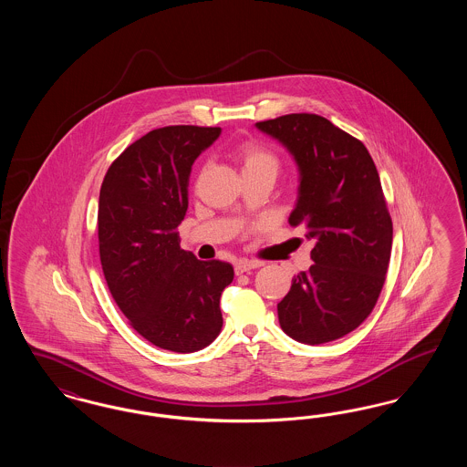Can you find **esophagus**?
I'll return each mask as SVG.
<instances>
[{"label": "esophagus", "mask_w": 467, "mask_h": 467, "mask_svg": "<svg viewBox=\"0 0 467 467\" xmlns=\"http://www.w3.org/2000/svg\"><path fill=\"white\" fill-rule=\"evenodd\" d=\"M259 266H261V263H255V261H238L234 265V271H236V275H244V273H248Z\"/></svg>", "instance_id": "esophagus-1"}]
</instances>
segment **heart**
I'll use <instances>...</instances> for the list:
<instances>
[{
  "label": "heart",
  "instance_id": "obj_1",
  "mask_svg": "<svg viewBox=\"0 0 467 467\" xmlns=\"http://www.w3.org/2000/svg\"><path fill=\"white\" fill-rule=\"evenodd\" d=\"M238 161L242 164L244 175L246 173H261L267 171L276 175L280 168V161L276 154L267 149L266 145L257 143V141H246L238 149Z\"/></svg>",
  "mask_w": 467,
  "mask_h": 467
}]
</instances>
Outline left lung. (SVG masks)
<instances>
[{
	"label": "left lung",
	"mask_w": 467,
	"mask_h": 467,
	"mask_svg": "<svg viewBox=\"0 0 467 467\" xmlns=\"http://www.w3.org/2000/svg\"><path fill=\"white\" fill-rule=\"evenodd\" d=\"M278 140L299 171L289 223L315 240L308 271L278 303L284 333L306 345L358 327L377 305L392 250V221L377 166L362 141L315 113L257 122Z\"/></svg>",
	"instance_id": "8db88e82"
}]
</instances>
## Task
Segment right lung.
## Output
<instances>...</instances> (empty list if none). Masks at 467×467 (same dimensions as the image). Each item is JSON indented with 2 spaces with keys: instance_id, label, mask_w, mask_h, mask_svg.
Here are the masks:
<instances>
[{
  "instance_id": "obj_1",
  "label": "right lung",
  "mask_w": 467,
  "mask_h": 467,
  "mask_svg": "<svg viewBox=\"0 0 467 467\" xmlns=\"http://www.w3.org/2000/svg\"><path fill=\"white\" fill-rule=\"evenodd\" d=\"M221 128L168 126L111 162L98 204L99 259L117 306L159 348L191 354L223 329L221 294L234 269L180 248L194 161Z\"/></svg>"
}]
</instances>
